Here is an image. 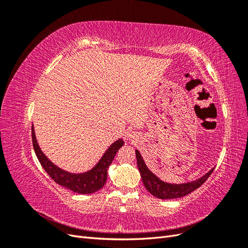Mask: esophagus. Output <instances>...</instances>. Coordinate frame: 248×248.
I'll return each mask as SVG.
<instances>
[{
	"mask_svg": "<svg viewBox=\"0 0 248 248\" xmlns=\"http://www.w3.org/2000/svg\"><path fill=\"white\" fill-rule=\"evenodd\" d=\"M134 137H136V133H133V132H130V133H128V138H129L130 140L134 139Z\"/></svg>",
	"mask_w": 248,
	"mask_h": 248,
	"instance_id": "34e87169",
	"label": "esophagus"
}]
</instances>
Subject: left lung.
Segmentation results:
<instances>
[{
  "label": "left lung",
  "instance_id": "left-lung-1",
  "mask_svg": "<svg viewBox=\"0 0 248 248\" xmlns=\"http://www.w3.org/2000/svg\"><path fill=\"white\" fill-rule=\"evenodd\" d=\"M136 155H137V162H138V168L140 172L142 183H144L146 189L153 194L154 197L161 199V200H170V199H178L182 198L189 194L193 190L199 188L202 184L206 182V180L212 174L214 169L209 170L205 176L196 180V181H192L189 183H184V184H170L166 183L161 181L160 179L157 178L153 172L150 170L146 163L142 159L141 155L138 150H136Z\"/></svg>",
  "mask_w": 248,
  "mask_h": 248
}]
</instances>
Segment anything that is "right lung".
I'll return each instance as SVG.
<instances>
[{"label":"right lung","instance_id":"1","mask_svg":"<svg viewBox=\"0 0 248 248\" xmlns=\"http://www.w3.org/2000/svg\"><path fill=\"white\" fill-rule=\"evenodd\" d=\"M32 140L37 158H38L42 168L46 170L49 177L59 185H61L73 192L81 194L93 193L102 188L107 182L108 169L110 166L112 160H114L118 150L124 145V141L122 140V139L116 140L114 144L107 150L106 153L101 157L99 162L97 163L91 170L81 172V174H72V172H68L55 166V164L43 154L41 149L38 146V142H37L33 125Z\"/></svg>","mask_w":248,"mask_h":248}]
</instances>
